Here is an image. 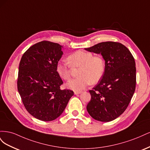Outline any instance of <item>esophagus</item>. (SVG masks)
Instances as JSON below:
<instances>
[{
	"mask_svg": "<svg viewBox=\"0 0 150 150\" xmlns=\"http://www.w3.org/2000/svg\"><path fill=\"white\" fill-rule=\"evenodd\" d=\"M81 93H82V92H81V91H79V92H76V91H74V94L75 95H78V94H81Z\"/></svg>",
	"mask_w": 150,
	"mask_h": 150,
	"instance_id": "esophagus-1",
	"label": "esophagus"
}]
</instances>
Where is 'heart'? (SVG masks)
<instances>
[{
	"label": "heart",
	"instance_id": "b5f03b06",
	"mask_svg": "<svg viewBox=\"0 0 150 150\" xmlns=\"http://www.w3.org/2000/svg\"><path fill=\"white\" fill-rule=\"evenodd\" d=\"M65 59L59 61L56 65L57 74L64 80L69 79L71 67H80L79 77L69 80L66 88L79 92L90 84H96L101 80L105 72V62L101 56H94L91 52L79 50L71 54ZM71 65H70V64Z\"/></svg>",
	"mask_w": 150,
	"mask_h": 150
}]
</instances>
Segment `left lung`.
<instances>
[{"mask_svg": "<svg viewBox=\"0 0 150 150\" xmlns=\"http://www.w3.org/2000/svg\"><path fill=\"white\" fill-rule=\"evenodd\" d=\"M86 51L101 54L105 72L92 90L87 111L93 118L102 122L116 119L126 110L136 87V66L128 49L119 42H103Z\"/></svg>", "mask_w": 150, "mask_h": 150, "instance_id": "8db88e82", "label": "left lung"}]
</instances>
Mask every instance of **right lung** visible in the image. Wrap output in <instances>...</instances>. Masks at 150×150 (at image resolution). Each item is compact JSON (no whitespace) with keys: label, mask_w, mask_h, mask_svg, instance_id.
Wrapping results in <instances>:
<instances>
[{"label":"right lung","mask_w":150,"mask_h":150,"mask_svg":"<svg viewBox=\"0 0 150 150\" xmlns=\"http://www.w3.org/2000/svg\"><path fill=\"white\" fill-rule=\"evenodd\" d=\"M57 43L41 41L30 47L19 64L17 89L30 114L44 121L56 120L65 110L74 95L71 90H61L63 83L56 65L63 54Z\"/></svg>","instance_id":"right-lung-1"}]
</instances>
